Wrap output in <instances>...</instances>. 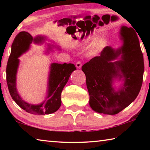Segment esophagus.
I'll return each instance as SVG.
<instances>
[{
    "instance_id": "obj_1",
    "label": "esophagus",
    "mask_w": 150,
    "mask_h": 150,
    "mask_svg": "<svg viewBox=\"0 0 150 150\" xmlns=\"http://www.w3.org/2000/svg\"><path fill=\"white\" fill-rule=\"evenodd\" d=\"M76 67L77 68V69H80L81 67V66H82V64H81V62H77L76 63Z\"/></svg>"
}]
</instances>
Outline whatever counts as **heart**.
<instances>
[{"mask_svg":"<svg viewBox=\"0 0 150 150\" xmlns=\"http://www.w3.org/2000/svg\"><path fill=\"white\" fill-rule=\"evenodd\" d=\"M95 39V37H88V38L84 40L83 42V44H87L91 42H93ZM107 44L106 40L104 38H98L93 43L92 46L91 47L89 52H88V55L91 56H94L96 54H97L98 52L102 51Z\"/></svg>","mask_w":150,"mask_h":150,"instance_id":"1","label":"heart"}]
</instances>
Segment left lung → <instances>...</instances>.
Wrapping results in <instances>:
<instances>
[{"label":"left lung","instance_id":"1","mask_svg":"<svg viewBox=\"0 0 150 150\" xmlns=\"http://www.w3.org/2000/svg\"><path fill=\"white\" fill-rule=\"evenodd\" d=\"M122 46H106L100 56L82 66L89 94V105L94 111L114 115L136 99L141 89L144 71V57L137 34L132 28L120 30ZM121 84L117 90L113 83Z\"/></svg>","mask_w":150,"mask_h":150}]
</instances>
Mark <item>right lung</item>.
I'll use <instances>...</instances> for the list:
<instances>
[{
	"mask_svg": "<svg viewBox=\"0 0 150 150\" xmlns=\"http://www.w3.org/2000/svg\"><path fill=\"white\" fill-rule=\"evenodd\" d=\"M46 40L47 37L44 35H38L34 38L26 32H20L12 44L11 53L6 65V82L12 99L20 108L33 115H50L59 108L62 105L61 93L63 88L72 72L77 69L73 63H52L50 67L45 99L38 105H32L22 99L16 88V74L20 63L18 57L28 51L32 42L35 44H42ZM47 46L48 50H52L54 47L59 49V47L53 44H49Z\"/></svg>",
	"mask_w": 150,
	"mask_h": 150,
	"instance_id": "obj_1",
	"label": "right lung"
}]
</instances>
